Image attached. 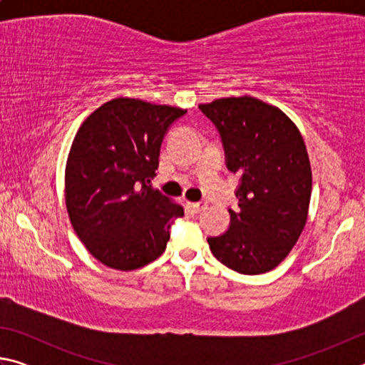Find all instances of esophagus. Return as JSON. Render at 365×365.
<instances>
[{"instance_id": "1", "label": "esophagus", "mask_w": 365, "mask_h": 365, "mask_svg": "<svg viewBox=\"0 0 365 365\" xmlns=\"http://www.w3.org/2000/svg\"><path fill=\"white\" fill-rule=\"evenodd\" d=\"M188 206H190V209L193 212H201V211H205V209L207 207V202L206 201H200V202H188Z\"/></svg>"}]
</instances>
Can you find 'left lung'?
Returning <instances> with one entry per match:
<instances>
[{
	"mask_svg": "<svg viewBox=\"0 0 365 365\" xmlns=\"http://www.w3.org/2000/svg\"><path fill=\"white\" fill-rule=\"evenodd\" d=\"M200 109L220 133L227 169L240 175L230 228L207 238L209 248L238 274H265L289 255L306 225L312 172L304 140L283 110L248 95Z\"/></svg>",
	"mask_w": 365,
	"mask_h": 365,
	"instance_id": "8db88e82",
	"label": "left lung"
}]
</instances>
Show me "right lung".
<instances>
[{"instance_id": "right-lung-1", "label": "right lung", "mask_w": 365, "mask_h": 365, "mask_svg": "<svg viewBox=\"0 0 365 365\" xmlns=\"http://www.w3.org/2000/svg\"><path fill=\"white\" fill-rule=\"evenodd\" d=\"M187 110L114 98L77 130L66 164V206L90 255L115 270H135L163 255L183 207L151 188L172 122Z\"/></svg>"}]
</instances>
